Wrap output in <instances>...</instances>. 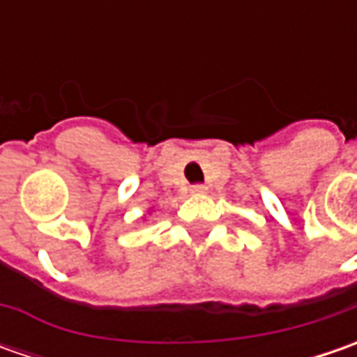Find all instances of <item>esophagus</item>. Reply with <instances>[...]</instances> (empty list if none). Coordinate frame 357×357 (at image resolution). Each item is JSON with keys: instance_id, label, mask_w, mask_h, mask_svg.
Listing matches in <instances>:
<instances>
[{"instance_id": "esophagus-1", "label": "esophagus", "mask_w": 357, "mask_h": 357, "mask_svg": "<svg viewBox=\"0 0 357 357\" xmlns=\"http://www.w3.org/2000/svg\"><path fill=\"white\" fill-rule=\"evenodd\" d=\"M204 190H206V186H204V185H192V186H190V192H192V195H202Z\"/></svg>"}]
</instances>
